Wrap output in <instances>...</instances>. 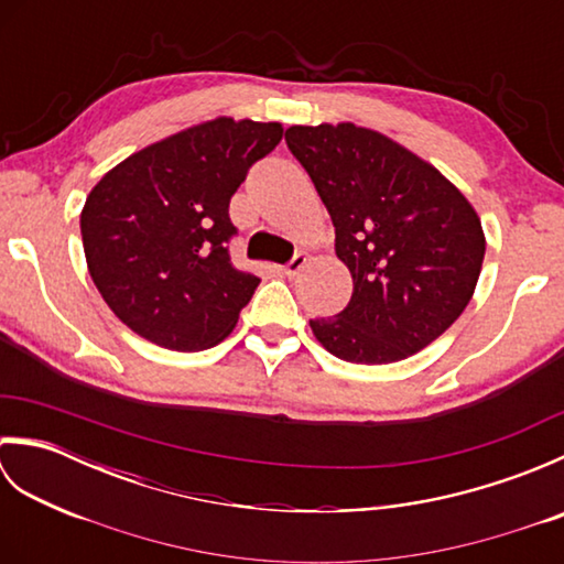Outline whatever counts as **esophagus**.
Here are the masks:
<instances>
[{"instance_id":"1","label":"esophagus","mask_w":564,"mask_h":564,"mask_svg":"<svg viewBox=\"0 0 564 564\" xmlns=\"http://www.w3.org/2000/svg\"><path fill=\"white\" fill-rule=\"evenodd\" d=\"M305 257L303 254H295L289 263H285V267H283V273L285 275H291V279H293V275H297V273H301V269L305 267Z\"/></svg>"}]
</instances>
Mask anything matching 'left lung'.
<instances>
[{"mask_svg":"<svg viewBox=\"0 0 564 564\" xmlns=\"http://www.w3.org/2000/svg\"><path fill=\"white\" fill-rule=\"evenodd\" d=\"M325 203L354 293L339 315L310 319L349 364H394L438 339L470 303L485 259L480 215L434 164L364 126L285 130Z\"/></svg>","mask_w":564,"mask_h":564,"instance_id":"1","label":"left lung"}]
</instances>
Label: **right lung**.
Returning a JSON list of instances; mask_svg holds the SVG:
<instances>
[{"label":"right lung","instance_id":"obj_1","mask_svg":"<svg viewBox=\"0 0 564 564\" xmlns=\"http://www.w3.org/2000/svg\"><path fill=\"white\" fill-rule=\"evenodd\" d=\"M281 138V123L218 116L133 152L89 191L79 218L87 269L138 337L203 351L235 329L259 279L227 254V208Z\"/></svg>","mask_w":564,"mask_h":564}]
</instances>
